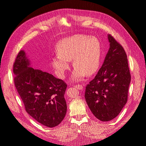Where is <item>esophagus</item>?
I'll return each mask as SVG.
<instances>
[{"mask_svg":"<svg viewBox=\"0 0 146 146\" xmlns=\"http://www.w3.org/2000/svg\"><path fill=\"white\" fill-rule=\"evenodd\" d=\"M75 88H77V89L81 90H83V85H75Z\"/></svg>","mask_w":146,"mask_h":146,"instance_id":"esophagus-1","label":"esophagus"}]
</instances>
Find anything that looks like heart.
Segmentation results:
<instances>
[{"mask_svg": "<svg viewBox=\"0 0 146 146\" xmlns=\"http://www.w3.org/2000/svg\"><path fill=\"white\" fill-rule=\"evenodd\" d=\"M58 55L53 56L51 63L57 76L63 78L69 69V61H72L75 69L72 79L79 81L91 76L98 69L101 58V44L99 39L84 35L65 38L57 45Z\"/></svg>", "mask_w": 146, "mask_h": 146, "instance_id": "obj_1", "label": "heart"}]
</instances>
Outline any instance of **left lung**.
Segmentation results:
<instances>
[{"label": "left lung", "instance_id": "8db88e82", "mask_svg": "<svg viewBox=\"0 0 146 146\" xmlns=\"http://www.w3.org/2000/svg\"><path fill=\"white\" fill-rule=\"evenodd\" d=\"M110 48L93 80L86 86L85 98L92 114L101 121H110L126 104L131 75L125 50L111 35Z\"/></svg>", "mask_w": 146, "mask_h": 146}]
</instances>
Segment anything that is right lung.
<instances>
[{"label": "right lung", "instance_id": "add662e5", "mask_svg": "<svg viewBox=\"0 0 146 146\" xmlns=\"http://www.w3.org/2000/svg\"><path fill=\"white\" fill-rule=\"evenodd\" d=\"M14 83L25 111L42 125L54 127L65 117L67 84L53 75L30 67L25 52H19L13 64Z\"/></svg>", "mask_w": 146, "mask_h": 146}]
</instances>
